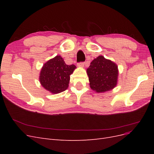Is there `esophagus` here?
Returning <instances> with one entry per match:
<instances>
[{
  "label": "esophagus",
  "instance_id": "34e87169",
  "mask_svg": "<svg viewBox=\"0 0 154 154\" xmlns=\"http://www.w3.org/2000/svg\"><path fill=\"white\" fill-rule=\"evenodd\" d=\"M84 64H85V63L84 62H79V63H78V67H84Z\"/></svg>",
  "mask_w": 154,
  "mask_h": 154
}]
</instances>
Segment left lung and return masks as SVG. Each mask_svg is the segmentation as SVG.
I'll return each instance as SVG.
<instances>
[{
    "label": "left lung",
    "instance_id": "left-lung-1",
    "mask_svg": "<svg viewBox=\"0 0 154 154\" xmlns=\"http://www.w3.org/2000/svg\"><path fill=\"white\" fill-rule=\"evenodd\" d=\"M87 72L91 88L97 92L108 91L117 85L118 66L103 56L92 60Z\"/></svg>",
    "mask_w": 154,
    "mask_h": 154
}]
</instances>
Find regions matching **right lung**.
<instances>
[{
  "label": "right lung",
  "instance_id": "add662e5",
  "mask_svg": "<svg viewBox=\"0 0 154 154\" xmlns=\"http://www.w3.org/2000/svg\"><path fill=\"white\" fill-rule=\"evenodd\" d=\"M75 68L74 65H67L60 56H57L44 65L40 82L46 90L53 94L62 92L67 88L70 75Z\"/></svg>",
  "mask_w": 154,
  "mask_h": 154
}]
</instances>
